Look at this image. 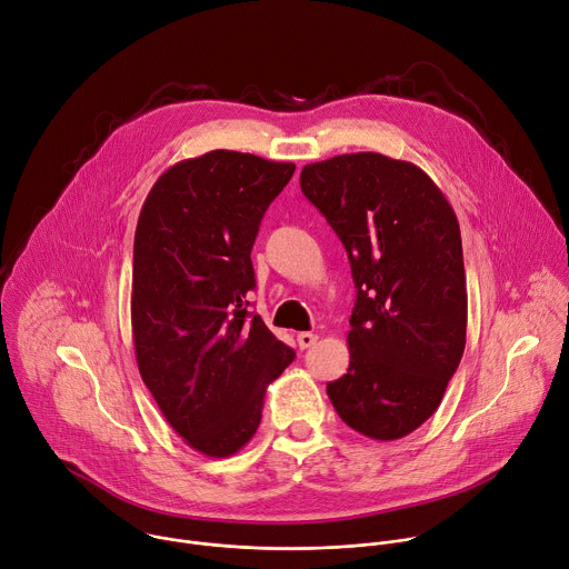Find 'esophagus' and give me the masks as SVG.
I'll return each mask as SVG.
<instances>
[{"mask_svg":"<svg viewBox=\"0 0 569 569\" xmlns=\"http://www.w3.org/2000/svg\"><path fill=\"white\" fill-rule=\"evenodd\" d=\"M315 342H317V336H315V333H299V336H297L299 349H310Z\"/></svg>","mask_w":569,"mask_h":569,"instance_id":"obj_1","label":"esophagus"}]
</instances>
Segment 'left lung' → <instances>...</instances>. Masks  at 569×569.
<instances>
[{"mask_svg":"<svg viewBox=\"0 0 569 569\" xmlns=\"http://www.w3.org/2000/svg\"><path fill=\"white\" fill-rule=\"evenodd\" d=\"M299 184L340 236L358 288L349 369L327 393L356 432L408 437L437 412L466 347L457 216L426 171L380 152L306 164Z\"/></svg>","mask_w":569,"mask_h":569,"instance_id":"obj_1","label":"left lung"}]
</instances>
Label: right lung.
I'll list each match as a JSON object with an SVG mask.
<instances>
[{"label": "right lung", "mask_w": 569, "mask_h": 569, "mask_svg": "<svg viewBox=\"0 0 569 569\" xmlns=\"http://www.w3.org/2000/svg\"><path fill=\"white\" fill-rule=\"evenodd\" d=\"M290 161L211 150L152 184L134 231L132 340L141 380L171 428L207 457L246 446L295 351L248 312L252 246Z\"/></svg>", "instance_id": "obj_1"}]
</instances>
